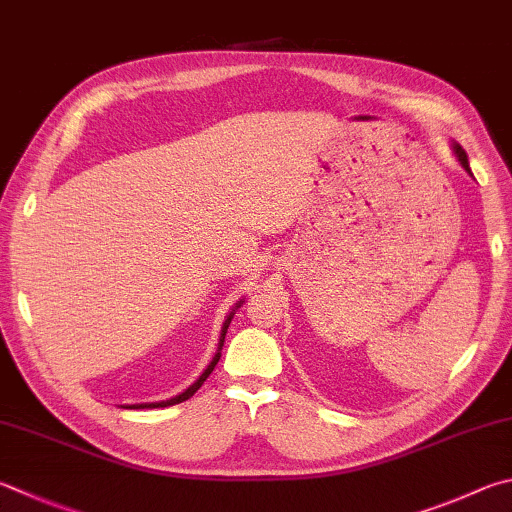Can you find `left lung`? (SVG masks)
Wrapping results in <instances>:
<instances>
[{"label":"left lung","instance_id":"8db88e82","mask_svg":"<svg viewBox=\"0 0 512 512\" xmlns=\"http://www.w3.org/2000/svg\"><path fill=\"white\" fill-rule=\"evenodd\" d=\"M452 150H454V154H457V159H459V163H461L463 170H466V172L472 176V172H470V163H468V154L463 152V147L454 143V145H452Z\"/></svg>","mask_w":512,"mask_h":512}]
</instances>
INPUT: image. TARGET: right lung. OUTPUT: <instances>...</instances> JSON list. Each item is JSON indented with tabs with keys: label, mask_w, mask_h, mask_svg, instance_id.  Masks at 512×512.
<instances>
[{
	"label": "right lung",
	"mask_w": 512,
	"mask_h": 512,
	"mask_svg": "<svg viewBox=\"0 0 512 512\" xmlns=\"http://www.w3.org/2000/svg\"><path fill=\"white\" fill-rule=\"evenodd\" d=\"M244 304V300H239L237 302V306L235 309L230 311V315L226 318V322H224V327H221V338H219V349H217V353H215V358L210 360V365L206 367V371H203V374L194 380V383L185 389V392H181L179 396H174V398H167V401H159V403H138V405H125V407H129V410H154V407H170V405H176V403H183V401H188L190 396H194V392H197V389L206 383V378L212 374V369H215V365L219 362V358H221V347H224V340H226V331H228V327H230V320H232V315H235V311L239 309V306Z\"/></svg>",
	"instance_id": "1"
}]
</instances>
